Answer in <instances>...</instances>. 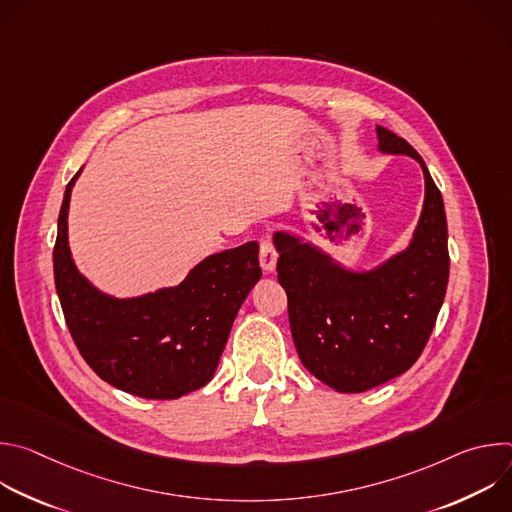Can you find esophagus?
Instances as JSON below:
<instances>
[{"label":"esophagus","instance_id":"34e87169","mask_svg":"<svg viewBox=\"0 0 512 512\" xmlns=\"http://www.w3.org/2000/svg\"><path fill=\"white\" fill-rule=\"evenodd\" d=\"M259 263L263 267L265 273H271L275 269V263H277V251L271 243L269 237H263L259 241Z\"/></svg>","mask_w":512,"mask_h":512}]
</instances>
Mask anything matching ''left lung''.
I'll use <instances>...</instances> for the list:
<instances>
[{
	"instance_id": "left-lung-1",
	"label": "left lung",
	"mask_w": 512,
	"mask_h": 512,
	"mask_svg": "<svg viewBox=\"0 0 512 512\" xmlns=\"http://www.w3.org/2000/svg\"><path fill=\"white\" fill-rule=\"evenodd\" d=\"M377 139L381 152L407 154L423 168L425 202L407 251L375 271L352 273L294 237H273L300 360L340 393H362L413 367L440 314L450 275L440 188L403 137L379 125Z\"/></svg>"
}]
</instances>
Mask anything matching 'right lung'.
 <instances>
[{
	"label": "right lung",
	"instance_id": "1",
	"mask_svg": "<svg viewBox=\"0 0 512 512\" xmlns=\"http://www.w3.org/2000/svg\"><path fill=\"white\" fill-rule=\"evenodd\" d=\"M79 174L66 184L58 214L54 283L81 356L105 383L143 399H178L204 387L261 277L259 245L206 257L178 287L135 300L103 296L77 271L68 249V200Z\"/></svg>",
	"mask_w": 512,
	"mask_h": 512
}]
</instances>
